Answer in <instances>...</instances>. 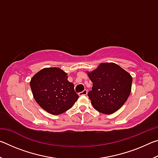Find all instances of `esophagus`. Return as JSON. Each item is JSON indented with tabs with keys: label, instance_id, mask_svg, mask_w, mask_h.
<instances>
[{
	"label": "esophagus",
	"instance_id": "obj_1",
	"mask_svg": "<svg viewBox=\"0 0 158 158\" xmlns=\"http://www.w3.org/2000/svg\"><path fill=\"white\" fill-rule=\"evenodd\" d=\"M87 93H88V91H87V90H83V91H81V92H80V93H79V95H85L87 94Z\"/></svg>",
	"mask_w": 158,
	"mask_h": 158
}]
</instances>
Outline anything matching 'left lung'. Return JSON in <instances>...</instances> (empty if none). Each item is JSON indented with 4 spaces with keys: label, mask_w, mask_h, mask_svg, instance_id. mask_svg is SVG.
<instances>
[{
    "label": "left lung",
    "mask_w": 158,
    "mask_h": 158,
    "mask_svg": "<svg viewBox=\"0 0 158 158\" xmlns=\"http://www.w3.org/2000/svg\"><path fill=\"white\" fill-rule=\"evenodd\" d=\"M93 82L88 96L95 110L111 114L121 107L131 92L132 78L130 74L115 63H101L89 73Z\"/></svg>",
    "instance_id": "left-lung-1"
}]
</instances>
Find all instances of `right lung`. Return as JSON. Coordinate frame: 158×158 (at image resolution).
I'll return each instance as SVG.
<instances>
[{
	"instance_id": "1",
	"label": "right lung",
	"mask_w": 158,
	"mask_h": 158,
	"mask_svg": "<svg viewBox=\"0 0 158 158\" xmlns=\"http://www.w3.org/2000/svg\"><path fill=\"white\" fill-rule=\"evenodd\" d=\"M30 85L37 103L53 115L68 111L79 98L67 74L58 68L41 69L33 77Z\"/></svg>"
}]
</instances>
